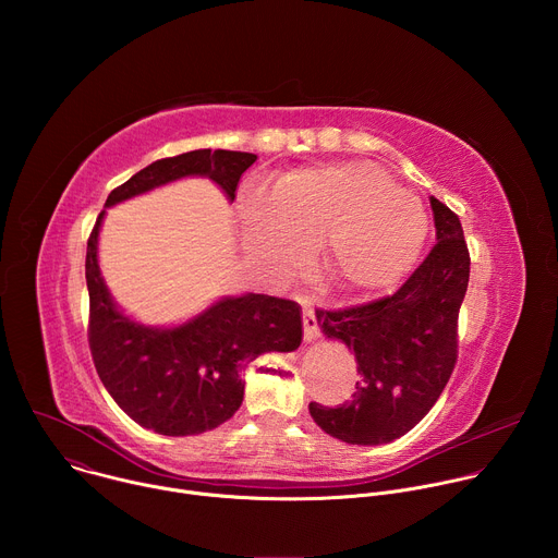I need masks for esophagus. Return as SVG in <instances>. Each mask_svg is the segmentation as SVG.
<instances>
[{
	"instance_id": "1",
	"label": "esophagus",
	"mask_w": 558,
	"mask_h": 558,
	"mask_svg": "<svg viewBox=\"0 0 558 558\" xmlns=\"http://www.w3.org/2000/svg\"><path fill=\"white\" fill-rule=\"evenodd\" d=\"M302 329H304V342H315L317 338H320L315 311L308 304H302Z\"/></svg>"
}]
</instances>
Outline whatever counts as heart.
Here are the masks:
<instances>
[{"label": "heart", "mask_w": 558, "mask_h": 558, "mask_svg": "<svg viewBox=\"0 0 558 558\" xmlns=\"http://www.w3.org/2000/svg\"><path fill=\"white\" fill-rule=\"evenodd\" d=\"M235 225L245 254L265 276H289L315 245L327 276L351 295H379L400 284L430 229L424 201L371 161L298 168L271 192L245 187Z\"/></svg>", "instance_id": "b5f03b06"}]
</instances>
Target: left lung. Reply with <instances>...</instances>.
I'll list each match as a JSON object with an SVG mask.
<instances>
[{
  "mask_svg": "<svg viewBox=\"0 0 558 558\" xmlns=\"http://www.w3.org/2000/svg\"><path fill=\"white\" fill-rule=\"evenodd\" d=\"M437 245L400 291L371 304L317 311V327L357 362L353 400L327 409L311 402L327 435L379 446L400 439L435 407L457 360V317L470 256L459 218L430 196Z\"/></svg>",
  "mask_w": 558,
  "mask_h": 558,
  "instance_id": "1",
  "label": "left lung"
}]
</instances>
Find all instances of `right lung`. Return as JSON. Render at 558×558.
Instances as JSON below:
<instances>
[{
    "label": "right lung",
    "instance_id": "obj_1",
    "mask_svg": "<svg viewBox=\"0 0 558 558\" xmlns=\"http://www.w3.org/2000/svg\"><path fill=\"white\" fill-rule=\"evenodd\" d=\"M256 154L194 149L161 158L112 190L106 209L181 179L216 183L229 203ZM99 214L88 241L90 351L97 373L119 409L138 426L168 437L214 430L243 404V368L263 353H291L302 342L300 306L263 293L222 295L190 320L151 327L125 313L99 267Z\"/></svg>",
    "mask_w": 558,
    "mask_h": 558
}]
</instances>
